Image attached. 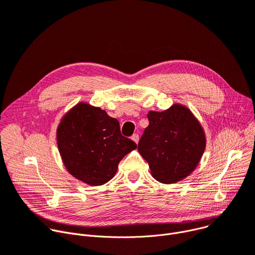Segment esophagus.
Masks as SVG:
<instances>
[{"instance_id": "esophagus-1", "label": "esophagus", "mask_w": 255, "mask_h": 255, "mask_svg": "<svg viewBox=\"0 0 255 255\" xmlns=\"http://www.w3.org/2000/svg\"><path fill=\"white\" fill-rule=\"evenodd\" d=\"M131 139L133 140V142L134 143H138V139H139V137H138V134L137 133H133L132 135H131Z\"/></svg>"}]
</instances>
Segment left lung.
Listing matches in <instances>:
<instances>
[{
	"label": "left lung",
	"mask_w": 255,
	"mask_h": 255,
	"mask_svg": "<svg viewBox=\"0 0 255 255\" xmlns=\"http://www.w3.org/2000/svg\"><path fill=\"white\" fill-rule=\"evenodd\" d=\"M149 126L139 138L137 150L149 163L152 175L162 183L185 178L199 164L206 148L203 128L184 106L150 111Z\"/></svg>",
	"instance_id": "8db88e82"
}]
</instances>
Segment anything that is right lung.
<instances>
[{"mask_svg":"<svg viewBox=\"0 0 255 255\" xmlns=\"http://www.w3.org/2000/svg\"><path fill=\"white\" fill-rule=\"evenodd\" d=\"M56 139L68 171L95 186L115 176L121 160L136 148L122 134L118 120L86 103L77 104L64 117Z\"/></svg>","mask_w":255,"mask_h":255,"instance_id":"1","label":"right lung"}]
</instances>
